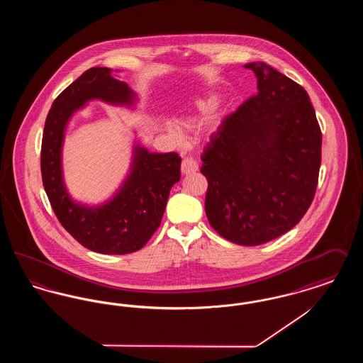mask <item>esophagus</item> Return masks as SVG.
<instances>
[{
	"instance_id": "34e87169",
	"label": "esophagus",
	"mask_w": 363,
	"mask_h": 363,
	"mask_svg": "<svg viewBox=\"0 0 363 363\" xmlns=\"http://www.w3.org/2000/svg\"><path fill=\"white\" fill-rule=\"evenodd\" d=\"M199 170V163L193 157H185L181 163V172L182 174H193Z\"/></svg>"
}]
</instances>
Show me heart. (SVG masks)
Here are the masks:
<instances>
[{
  "instance_id": "obj_1",
  "label": "heart",
  "mask_w": 363,
  "mask_h": 363,
  "mask_svg": "<svg viewBox=\"0 0 363 363\" xmlns=\"http://www.w3.org/2000/svg\"><path fill=\"white\" fill-rule=\"evenodd\" d=\"M212 106H213V101H204V102L200 104V107H201L203 111H209L212 108Z\"/></svg>"
}]
</instances>
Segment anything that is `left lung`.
I'll return each instance as SVG.
<instances>
[{
    "mask_svg": "<svg viewBox=\"0 0 363 363\" xmlns=\"http://www.w3.org/2000/svg\"><path fill=\"white\" fill-rule=\"evenodd\" d=\"M245 67L259 92L211 135L200 170L209 225L227 241L256 246L290 231L311 207L323 136L302 86L264 62Z\"/></svg>",
    "mask_w": 363,
    "mask_h": 363,
    "instance_id": "left-lung-1",
    "label": "left lung"
}]
</instances>
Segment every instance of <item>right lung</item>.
Returning <instances> with one entry per match:
<instances>
[{"label": "right lung", "instance_id": "add662e5", "mask_svg": "<svg viewBox=\"0 0 363 363\" xmlns=\"http://www.w3.org/2000/svg\"><path fill=\"white\" fill-rule=\"evenodd\" d=\"M132 104L126 83L111 77L108 68H91L52 102L42 138V181L52 211L70 235L84 247L104 255L140 250L160 225L170 189L181 178V157L136 147L133 166L121 190L102 207L74 204L61 174V145L70 116L89 99Z\"/></svg>", "mask_w": 363, "mask_h": 363}]
</instances>
